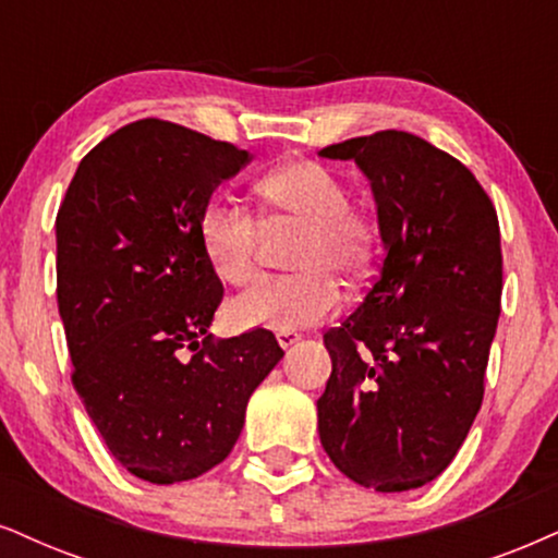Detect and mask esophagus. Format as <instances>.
I'll return each instance as SVG.
<instances>
[{
  "label": "esophagus",
  "mask_w": 558,
  "mask_h": 558,
  "mask_svg": "<svg viewBox=\"0 0 558 558\" xmlns=\"http://www.w3.org/2000/svg\"><path fill=\"white\" fill-rule=\"evenodd\" d=\"M300 339H302V336L298 331H292V328H279V331H277V341H279L281 349L294 347V343H298Z\"/></svg>",
  "instance_id": "1"
}]
</instances>
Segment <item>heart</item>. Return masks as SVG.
I'll return each mask as SVG.
<instances>
[{"label":"heart","mask_w":558,"mask_h":558,"mask_svg":"<svg viewBox=\"0 0 558 558\" xmlns=\"http://www.w3.org/2000/svg\"><path fill=\"white\" fill-rule=\"evenodd\" d=\"M274 227H302L292 266L300 274L266 277L230 302V318L243 328H307L339 307L333 274L360 271L369 232L349 206L347 185L313 160H294L258 183ZM202 251L227 284H247L258 271L260 222L235 196L211 198L198 219Z\"/></svg>","instance_id":"obj_1"}]
</instances>
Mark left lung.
<instances>
[{
    "label": "left lung",
    "mask_w": 558,
    "mask_h": 558,
    "mask_svg": "<svg viewBox=\"0 0 558 558\" xmlns=\"http://www.w3.org/2000/svg\"><path fill=\"white\" fill-rule=\"evenodd\" d=\"M354 160L373 189L383 260L362 305L323 336L331 377L318 398L320 445L375 492L437 478L469 435L497 333V211L456 157L409 132L320 149Z\"/></svg>",
    "instance_id": "1"
}]
</instances>
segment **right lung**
Here are the masks:
<instances>
[{
    "label": "right lung",
    "mask_w": 558,
    "mask_h": 558,
    "mask_svg": "<svg viewBox=\"0 0 558 558\" xmlns=\"http://www.w3.org/2000/svg\"><path fill=\"white\" fill-rule=\"evenodd\" d=\"M251 160L178 123L134 121L82 157L57 215L74 390L113 458L149 484L222 463L247 398L284 356L266 328L222 341L209 333L222 281L198 219Z\"/></svg>",
    "instance_id": "obj_1"
}]
</instances>
